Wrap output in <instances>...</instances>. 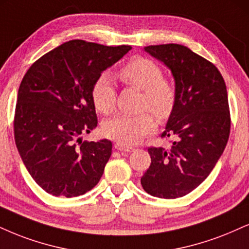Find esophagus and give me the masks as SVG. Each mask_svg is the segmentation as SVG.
<instances>
[{
    "mask_svg": "<svg viewBox=\"0 0 249 249\" xmlns=\"http://www.w3.org/2000/svg\"><path fill=\"white\" fill-rule=\"evenodd\" d=\"M115 148L117 149V151H121V152H132L133 151L132 146L123 145V143H119V142L115 143Z\"/></svg>",
    "mask_w": 249,
    "mask_h": 249,
    "instance_id": "34e87169",
    "label": "esophagus"
}]
</instances>
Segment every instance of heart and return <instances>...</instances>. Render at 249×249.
Listing matches in <instances>:
<instances>
[{
  "mask_svg": "<svg viewBox=\"0 0 249 249\" xmlns=\"http://www.w3.org/2000/svg\"><path fill=\"white\" fill-rule=\"evenodd\" d=\"M117 77L126 86L142 90V107L151 110L158 118L167 119L176 104V88L174 83L163 77L162 68L148 58H136L123 66ZM96 109L103 115L115 110L116 89L107 75L96 80L91 90ZM153 113L142 115H117L103 124V133L123 145H133L157 128Z\"/></svg>",
  "mask_w": 249,
  "mask_h": 249,
  "instance_id": "obj_1",
  "label": "heart"
}]
</instances>
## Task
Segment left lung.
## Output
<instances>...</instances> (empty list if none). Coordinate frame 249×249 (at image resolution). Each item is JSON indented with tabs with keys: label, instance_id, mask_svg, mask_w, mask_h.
Returning <instances> with one entry per match:
<instances>
[{
	"label": "left lung",
	"instance_id": "obj_1",
	"mask_svg": "<svg viewBox=\"0 0 249 249\" xmlns=\"http://www.w3.org/2000/svg\"><path fill=\"white\" fill-rule=\"evenodd\" d=\"M145 51L172 71L178 97L161 134L175 138L172 148H148L152 162L140 182L152 196L178 198L208 178L226 147L231 128L226 85L212 62L183 45H151Z\"/></svg>",
	"mask_w": 249,
	"mask_h": 249
}]
</instances>
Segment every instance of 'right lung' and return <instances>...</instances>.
I'll return each instance as SVG.
<instances>
[{"mask_svg":"<svg viewBox=\"0 0 249 249\" xmlns=\"http://www.w3.org/2000/svg\"><path fill=\"white\" fill-rule=\"evenodd\" d=\"M131 49L75 39L39 58L24 75L15 142L30 175L46 193L80 196L101 179L112 143L82 142L80 136L97 126L91 97L96 80Z\"/></svg>","mask_w":249,"mask_h":249,"instance_id":"add662e5","label":"right lung"}]
</instances>
